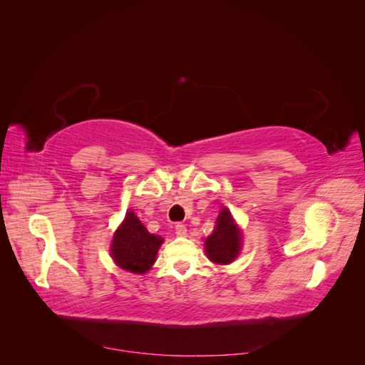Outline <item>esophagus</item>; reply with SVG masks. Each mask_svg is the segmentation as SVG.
Listing matches in <instances>:
<instances>
[{
  "label": "esophagus",
  "mask_w": 365,
  "mask_h": 365,
  "mask_svg": "<svg viewBox=\"0 0 365 365\" xmlns=\"http://www.w3.org/2000/svg\"><path fill=\"white\" fill-rule=\"evenodd\" d=\"M175 233H176V236H180V237L187 236V227L184 224H176L175 225Z\"/></svg>",
  "instance_id": "obj_1"
}]
</instances>
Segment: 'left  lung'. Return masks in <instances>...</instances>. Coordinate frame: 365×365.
Instances as JSON below:
<instances>
[{
    "instance_id": "obj_1",
    "label": "left lung",
    "mask_w": 365,
    "mask_h": 365,
    "mask_svg": "<svg viewBox=\"0 0 365 365\" xmlns=\"http://www.w3.org/2000/svg\"><path fill=\"white\" fill-rule=\"evenodd\" d=\"M207 257L217 264L235 262L242 248V233L227 208L220 210L213 233L205 239Z\"/></svg>"
}]
</instances>
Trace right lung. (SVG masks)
I'll return each instance as SVG.
<instances>
[{
	"instance_id": "obj_1",
	"label": "right lung",
	"mask_w": 365,
	"mask_h": 365,
	"mask_svg": "<svg viewBox=\"0 0 365 365\" xmlns=\"http://www.w3.org/2000/svg\"><path fill=\"white\" fill-rule=\"evenodd\" d=\"M163 237L150 235L134 212H128L125 220L114 233L111 256L121 269L134 274L148 272L155 263Z\"/></svg>"
}]
</instances>
